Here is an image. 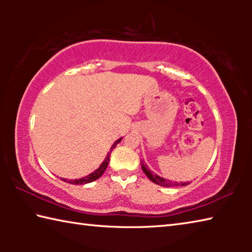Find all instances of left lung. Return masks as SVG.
<instances>
[{"mask_svg":"<svg viewBox=\"0 0 252 252\" xmlns=\"http://www.w3.org/2000/svg\"><path fill=\"white\" fill-rule=\"evenodd\" d=\"M141 167H142V170H143V172L146 173V176L150 179V180L152 181V182H155V183H157V185H159V186H162V187H179V186H187L188 183L187 182H185V183H179V182H172V181H170V180H165V179H163V178H160L159 176H157V174H153L150 170L148 169V167L146 164H143V162H142V164H141Z\"/></svg>","mask_w":252,"mask_h":252,"instance_id":"obj_1","label":"left lung"}]
</instances>
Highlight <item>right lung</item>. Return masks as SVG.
I'll return each instance as SVG.
<instances>
[{
	"label": "right lung",
	"instance_id": "1",
	"mask_svg": "<svg viewBox=\"0 0 252 252\" xmlns=\"http://www.w3.org/2000/svg\"><path fill=\"white\" fill-rule=\"evenodd\" d=\"M122 139H119V140H117L116 142H114V144L112 146V148H111V150H112L113 148H116L117 147V144L121 141ZM111 152V151H110ZM110 155L111 153H108V157L105 158V160L103 161V163H102L100 167H99V169H96L94 172H92L91 174H89V176H87V177H84V178H82V179H79V180H69L67 182L69 183H72V185H84V183H89V182H92V181H95V180H97V179H99L102 174H103V172L105 171V169H106V167H108V164H109V161H110ZM63 180H64V179H63ZM64 181H66V180H64Z\"/></svg>",
	"mask_w": 252,
	"mask_h": 252
}]
</instances>
